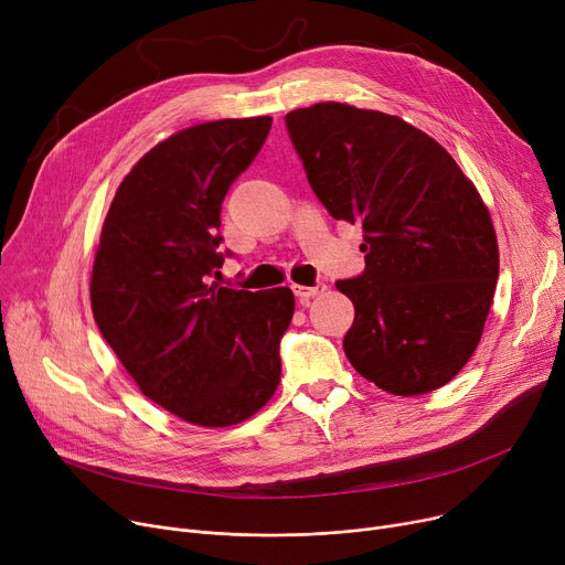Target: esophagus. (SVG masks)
I'll return each mask as SVG.
<instances>
[{"label": "esophagus", "instance_id": "obj_1", "mask_svg": "<svg viewBox=\"0 0 565 565\" xmlns=\"http://www.w3.org/2000/svg\"><path fill=\"white\" fill-rule=\"evenodd\" d=\"M294 294L298 296V301H301L303 306L310 303L315 296H321L326 291V285H315V287H303V285H291Z\"/></svg>", "mask_w": 565, "mask_h": 565}]
</instances>
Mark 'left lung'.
Listing matches in <instances>:
<instances>
[{
	"mask_svg": "<svg viewBox=\"0 0 565 565\" xmlns=\"http://www.w3.org/2000/svg\"><path fill=\"white\" fill-rule=\"evenodd\" d=\"M285 120L323 207L362 227L364 271L338 282L355 308L353 370L396 396L447 385L481 340L500 276L475 182L399 116L319 103Z\"/></svg>",
	"mask_w": 565,
	"mask_h": 565,
	"instance_id": "obj_1",
	"label": "left lung"
}]
</instances>
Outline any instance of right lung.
<instances>
[{
  "label": "right lung",
  "instance_id": "1",
  "mask_svg": "<svg viewBox=\"0 0 565 565\" xmlns=\"http://www.w3.org/2000/svg\"><path fill=\"white\" fill-rule=\"evenodd\" d=\"M269 129L271 116L225 118L157 143L116 189L95 248L99 333L148 399L193 426L239 424L280 383L291 289L210 285L221 203Z\"/></svg>",
  "mask_w": 565,
  "mask_h": 565
}]
</instances>
